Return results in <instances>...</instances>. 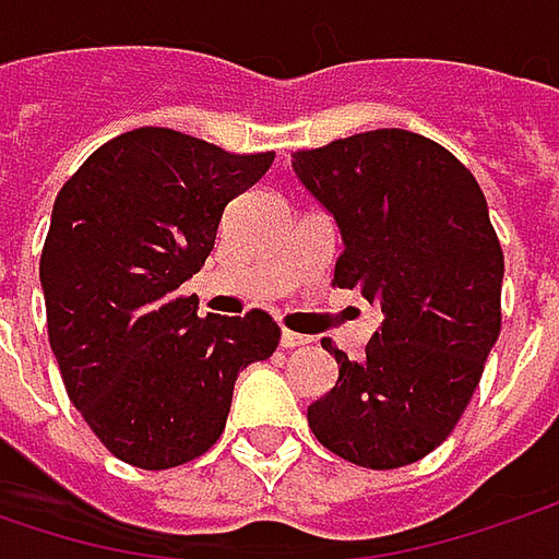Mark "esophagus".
Instances as JSON below:
<instances>
[{"label": "esophagus", "mask_w": 559, "mask_h": 559, "mask_svg": "<svg viewBox=\"0 0 559 559\" xmlns=\"http://www.w3.org/2000/svg\"><path fill=\"white\" fill-rule=\"evenodd\" d=\"M312 338H307V335H300V332H281V347H287V350H294V347H307L310 345Z\"/></svg>", "instance_id": "obj_1"}]
</instances>
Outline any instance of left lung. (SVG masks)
<instances>
[{
	"mask_svg": "<svg viewBox=\"0 0 559 559\" xmlns=\"http://www.w3.org/2000/svg\"><path fill=\"white\" fill-rule=\"evenodd\" d=\"M294 174L342 230L338 287L382 312L367 357L322 342L338 382L307 408L316 440L364 468H402L452 433L500 335L503 249L472 170L408 129L294 151Z\"/></svg>",
	"mask_w": 559,
	"mask_h": 559,
	"instance_id": "8db88e82",
	"label": "left lung"
}]
</instances>
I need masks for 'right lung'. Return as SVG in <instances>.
<instances>
[{"label": "right lung", "mask_w": 559, "mask_h": 559, "mask_svg": "<svg viewBox=\"0 0 559 559\" xmlns=\"http://www.w3.org/2000/svg\"><path fill=\"white\" fill-rule=\"evenodd\" d=\"M272 160L142 126L100 145L56 195L40 252L50 347L72 405L126 465L160 472L209 452L240 370L278 347L269 312L199 316L180 294L227 202Z\"/></svg>", "instance_id": "1"}]
</instances>
